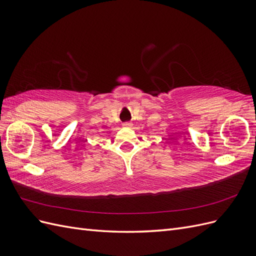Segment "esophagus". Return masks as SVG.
Here are the masks:
<instances>
[{"mask_svg": "<svg viewBox=\"0 0 256 256\" xmlns=\"http://www.w3.org/2000/svg\"><path fill=\"white\" fill-rule=\"evenodd\" d=\"M122 127H131V122H122Z\"/></svg>", "mask_w": 256, "mask_h": 256, "instance_id": "obj_1", "label": "esophagus"}]
</instances>
